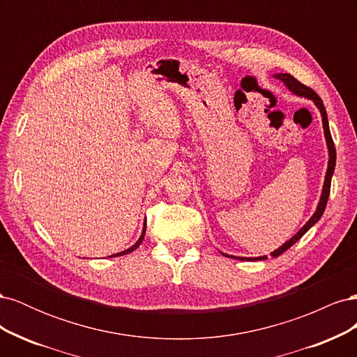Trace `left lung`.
<instances>
[{
    "instance_id": "left-lung-1",
    "label": "left lung",
    "mask_w": 357,
    "mask_h": 357,
    "mask_svg": "<svg viewBox=\"0 0 357 357\" xmlns=\"http://www.w3.org/2000/svg\"><path fill=\"white\" fill-rule=\"evenodd\" d=\"M274 77L282 80L284 83L286 88L291 92L295 93L298 96H304V98H308L311 100L312 102L316 104L317 109L320 110V114H321V122H323V131H325V138H326V144H328V153H329V162H328V169H326V176H325V183H323V189H321V195H320V201L317 204V208L314 211V214L311 215L310 220L302 226V228L291 236V238L289 241H286L282 247H278L277 250H274L271 253L273 257H277L282 253H284L287 248H290L291 245H294L302 235H304L312 225H316L320 218L323 211H325L326 208V202H328V198H329V192H331V180H332V176H333V171H335V162H337V152H335V144H333V139H332V135H331V131H329V122H328V114H326V109L325 105H323V101L320 100V96L310 89L308 86L302 84L301 82H298L294 75H290L287 73H280V74H274ZM223 256L226 257H232V259H238V261H265V259H268L266 256H259V257H240V256H232V255H226V253H222Z\"/></svg>"
}]
</instances>
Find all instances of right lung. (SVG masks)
Instances as JSON below:
<instances>
[{"label": "right lung", "instance_id": "1", "mask_svg": "<svg viewBox=\"0 0 357 357\" xmlns=\"http://www.w3.org/2000/svg\"><path fill=\"white\" fill-rule=\"evenodd\" d=\"M144 234H146V222H144V226H143V232H142V235H139V238H138V241L132 245V247H129V248H126V250H123V252H121V253H116V255H113V256H110V257H116V256H122V255H128V253H131V252H134L135 248L143 243V240H144Z\"/></svg>", "mask_w": 357, "mask_h": 357}]
</instances>
